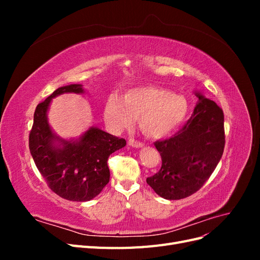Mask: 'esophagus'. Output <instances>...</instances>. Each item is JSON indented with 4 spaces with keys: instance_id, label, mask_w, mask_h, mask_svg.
I'll return each mask as SVG.
<instances>
[{
    "instance_id": "34e87169",
    "label": "esophagus",
    "mask_w": 260,
    "mask_h": 260,
    "mask_svg": "<svg viewBox=\"0 0 260 260\" xmlns=\"http://www.w3.org/2000/svg\"><path fill=\"white\" fill-rule=\"evenodd\" d=\"M128 143H129V145H130V146H132V147H136V148L143 147V145H144L142 142H138V141L133 140V139H130Z\"/></svg>"
}]
</instances>
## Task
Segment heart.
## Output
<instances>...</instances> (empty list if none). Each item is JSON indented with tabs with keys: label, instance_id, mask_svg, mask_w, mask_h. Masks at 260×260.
Instances as JSON below:
<instances>
[{
	"label": "heart",
	"instance_id": "1",
	"mask_svg": "<svg viewBox=\"0 0 260 260\" xmlns=\"http://www.w3.org/2000/svg\"><path fill=\"white\" fill-rule=\"evenodd\" d=\"M187 112L188 104L184 96L160 86L144 84L124 91L121 98L109 96L104 117L116 132L132 127L139 118L140 129L144 135L159 139L176 130Z\"/></svg>",
	"mask_w": 260,
	"mask_h": 260
}]
</instances>
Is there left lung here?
Masks as SVG:
<instances>
[{"mask_svg":"<svg viewBox=\"0 0 260 260\" xmlns=\"http://www.w3.org/2000/svg\"><path fill=\"white\" fill-rule=\"evenodd\" d=\"M195 94L199 102L182 129L154 143L161 157V168L146 182L162 199L181 200L199 191L223 154L222 109L203 94Z\"/></svg>","mask_w":260,"mask_h":260,"instance_id":"8db88e82","label":"left lung"}]
</instances>
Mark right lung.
Instances as JSON below:
<instances>
[{
    "label": "right lung",
    "instance_id": "right-lung-1",
    "mask_svg": "<svg viewBox=\"0 0 260 260\" xmlns=\"http://www.w3.org/2000/svg\"><path fill=\"white\" fill-rule=\"evenodd\" d=\"M64 93H84L82 84L60 86L39 104L29 135V149L36 166L51 190L60 198L86 202L109 182L108 157L125 146V140L90 127L78 140H64L48 121L52 99Z\"/></svg>",
    "mask_w": 260,
    "mask_h": 260
}]
</instances>
